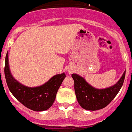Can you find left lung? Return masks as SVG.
Instances as JSON below:
<instances>
[{
  "label": "left lung",
  "mask_w": 132,
  "mask_h": 132,
  "mask_svg": "<svg viewBox=\"0 0 132 132\" xmlns=\"http://www.w3.org/2000/svg\"><path fill=\"white\" fill-rule=\"evenodd\" d=\"M125 72L126 71L115 85L104 89L94 88L82 77L72 74L76 97L81 107L87 110H98L106 107L117 96L122 86Z\"/></svg>",
  "instance_id": "8db88e82"
}]
</instances>
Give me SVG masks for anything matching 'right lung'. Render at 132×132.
<instances>
[{
  "instance_id": "obj_1",
  "label": "right lung",
  "mask_w": 132,
  "mask_h": 132,
  "mask_svg": "<svg viewBox=\"0 0 132 132\" xmlns=\"http://www.w3.org/2000/svg\"><path fill=\"white\" fill-rule=\"evenodd\" d=\"M4 71L7 86L15 98L27 108L37 112L46 110L52 106L57 92L66 77L65 73H62L53 76L41 86L37 87L24 86L11 75L8 62V52L5 57Z\"/></svg>"
}]
</instances>
